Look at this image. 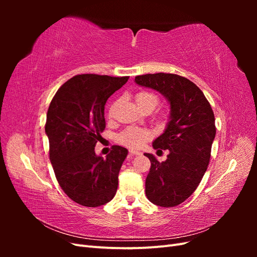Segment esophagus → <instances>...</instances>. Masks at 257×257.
<instances>
[{"mask_svg": "<svg viewBox=\"0 0 257 257\" xmlns=\"http://www.w3.org/2000/svg\"><path fill=\"white\" fill-rule=\"evenodd\" d=\"M139 154H141V152H139V151L130 150V155H131V157H134V155H139Z\"/></svg>", "mask_w": 257, "mask_h": 257, "instance_id": "esophagus-1", "label": "esophagus"}]
</instances>
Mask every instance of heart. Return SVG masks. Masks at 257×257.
Instances as JSON below:
<instances>
[{"instance_id":"heart-1","label":"heart","mask_w":257,"mask_h":257,"mask_svg":"<svg viewBox=\"0 0 257 257\" xmlns=\"http://www.w3.org/2000/svg\"><path fill=\"white\" fill-rule=\"evenodd\" d=\"M136 102L141 106V108L152 105L157 106L159 104V96L153 92L150 91H141L136 94ZM152 133L150 131L145 128H138V127H130L125 130L123 133L119 136V142L130 148H139L142 147L147 141H149L151 138Z\"/></svg>"}]
</instances>
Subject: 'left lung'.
<instances>
[{
    "mask_svg": "<svg viewBox=\"0 0 257 257\" xmlns=\"http://www.w3.org/2000/svg\"><path fill=\"white\" fill-rule=\"evenodd\" d=\"M135 82L160 92L170 105L164 133L152 144L159 151L168 150L166 161L145 153L151 162L146 195L157 206L175 207L192 195L208 168L215 137L212 108L203 91L182 76L146 74L136 76Z\"/></svg>",
    "mask_w": 257,
    "mask_h": 257,
    "instance_id": "obj_1",
    "label": "left lung"
}]
</instances>
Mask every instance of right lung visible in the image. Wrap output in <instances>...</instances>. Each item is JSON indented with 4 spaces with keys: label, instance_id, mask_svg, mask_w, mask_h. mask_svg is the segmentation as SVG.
I'll use <instances>...</instances> for the list:
<instances>
[{
    "label": "right lung",
    "instance_id": "right-lung-1",
    "mask_svg": "<svg viewBox=\"0 0 257 257\" xmlns=\"http://www.w3.org/2000/svg\"><path fill=\"white\" fill-rule=\"evenodd\" d=\"M128 77L83 74L67 80L53 96L45 132L54 175L66 195L84 207L107 204L118 189L127 149L113 146L106 159L94 148L105 130V104Z\"/></svg>",
    "mask_w": 257,
    "mask_h": 257
}]
</instances>
